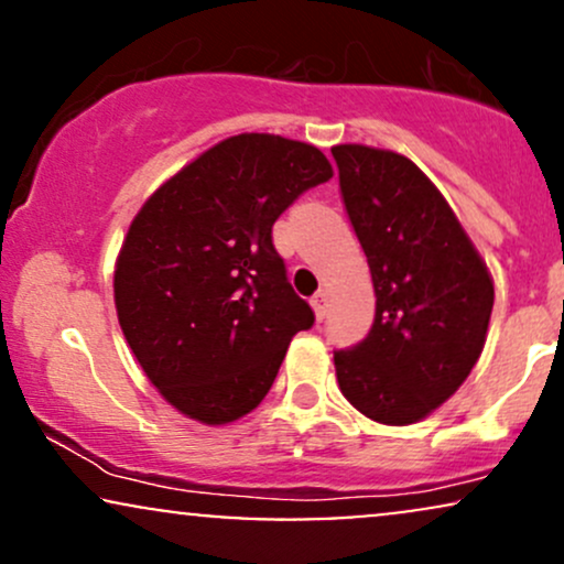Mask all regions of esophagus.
<instances>
[{
  "label": "esophagus",
  "mask_w": 564,
  "mask_h": 564,
  "mask_svg": "<svg viewBox=\"0 0 564 564\" xmlns=\"http://www.w3.org/2000/svg\"><path fill=\"white\" fill-rule=\"evenodd\" d=\"M310 304H313V310H315V315H318V321L326 318V313H328V294H326V291H318V294H315L313 300H310Z\"/></svg>",
  "instance_id": "34e87169"
}]
</instances>
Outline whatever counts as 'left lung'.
Masks as SVG:
<instances>
[{
	"instance_id": "1",
	"label": "left lung",
	"mask_w": 564,
	"mask_h": 564,
	"mask_svg": "<svg viewBox=\"0 0 564 564\" xmlns=\"http://www.w3.org/2000/svg\"><path fill=\"white\" fill-rule=\"evenodd\" d=\"M332 153L377 294L366 339L334 352L336 381L373 422L416 424L480 360L494 278L448 200L411 159L358 142Z\"/></svg>"
}]
</instances>
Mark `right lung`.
<instances>
[{"label": "right lung", "instance_id": "obj_1", "mask_svg": "<svg viewBox=\"0 0 564 564\" xmlns=\"http://www.w3.org/2000/svg\"><path fill=\"white\" fill-rule=\"evenodd\" d=\"M332 177L310 142L243 132L193 159L134 215L116 257V315L151 384L193 422L254 411L291 336L313 326L273 225Z\"/></svg>", "mask_w": 564, "mask_h": 564}]
</instances>
